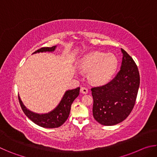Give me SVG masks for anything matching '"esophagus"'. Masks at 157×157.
Instances as JSON below:
<instances>
[{
  "label": "esophagus",
  "mask_w": 157,
  "mask_h": 157,
  "mask_svg": "<svg viewBox=\"0 0 157 157\" xmlns=\"http://www.w3.org/2000/svg\"><path fill=\"white\" fill-rule=\"evenodd\" d=\"M80 91H81V93L82 94H86L87 93H88V89L87 88H86V87H81V89H80Z\"/></svg>",
  "instance_id": "esophagus-1"
}]
</instances>
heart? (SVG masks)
<instances>
[{"label": "heart", "instance_id": "heart-1", "mask_svg": "<svg viewBox=\"0 0 157 157\" xmlns=\"http://www.w3.org/2000/svg\"><path fill=\"white\" fill-rule=\"evenodd\" d=\"M79 67L89 73V79L95 84L107 82L115 72L118 60L115 55L102 52L89 53L79 62Z\"/></svg>", "mask_w": 157, "mask_h": 157}]
</instances>
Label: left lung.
Returning <instances> with one entry per match:
<instances>
[{
    "instance_id": "left-lung-1",
    "label": "left lung",
    "mask_w": 157,
    "mask_h": 157,
    "mask_svg": "<svg viewBox=\"0 0 157 157\" xmlns=\"http://www.w3.org/2000/svg\"><path fill=\"white\" fill-rule=\"evenodd\" d=\"M121 70L115 78L102 86L93 87V115L101 124L111 126L127 118L133 108L139 91L140 75L138 67L125 50Z\"/></svg>"
}]
</instances>
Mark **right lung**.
Here are the masks:
<instances>
[{"label": "right lung", "instance_id": "1", "mask_svg": "<svg viewBox=\"0 0 157 157\" xmlns=\"http://www.w3.org/2000/svg\"><path fill=\"white\" fill-rule=\"evenodd\" d=\"M56 47V46H55L52 47L41 48L33 52V54L43 52H52L55 50ZM79 89L80 88L78 87L76 89L66 91L57 107L47 113L39 114L34 113L28 109L25 106L23 105L19 95H18V100H19L21 109L26 116L37 125L45 127V128H56V127L62 125L68 119L69 114H70L71 105L75 98L79 95Z\"/></svg>", "mask_w": 157, "mask_h": 157}]
</instances>
